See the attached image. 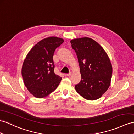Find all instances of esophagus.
I'll list each match as a JSON object with an SVG mask.
<instances>
[{"label":"esophagus","mask_w":134,"mask_h":134,"mask_svg":"<svg viewBox=\"0 0 134 134\" xmlns=\"http://www.w3.org/2000/svg\"><path fill=\"white\" fill-rule=\"evenodd\" d=\"M71 74H72V73H71V72H70V73H69L66 74V76H68V77H70V76H71Z\"/></svg>","instance_id":"esophagus-1"}]
</instances>
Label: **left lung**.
<instances>
[{"label": "left lung", "mask_w": 134, "mask_h": 134, "mask_svg": "<svg viewBox=\"0 0 134 134\" xmlns=\"http://www.w3.org/2000/svg\"><path fill=\"white\" fill-rule=\"evenodd\" d=\"M80 65L81 80L75 85L76 92L87 100L99 98L108 89L113 68L110 58L100 45L92 38L70 41Z\"/></svg>", "instance_id": "left-lung-1"}]
</instances>
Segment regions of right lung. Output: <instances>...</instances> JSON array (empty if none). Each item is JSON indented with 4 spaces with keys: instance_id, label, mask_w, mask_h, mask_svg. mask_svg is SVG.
Masks as SVG:
<instances>
[{
    "instance_id": "add662e5",
    "label": "right lung",
    "mask_w": 134,
    "mask_h": 134,
    "mask_svg": "<svg viewBox=\"0 0 134 134\" xmlns=\"http://www.w3.org/2000/svg\"><path fill=\"white\" fill-rule=\"evenodd\" d=\"M63 38L49 37L38 42L28 52L23 64L21 74L25 86L34 97L41 98L56 90L61 77L54 73L53 60Z\"/></svg>"
}]
</instances>
